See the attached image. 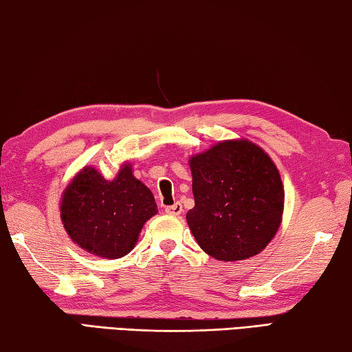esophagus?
Wrapping results in <instances>:
<instances>
[{"label": "esophagus", "instance_id": "obj_1", "mask_svg": "<svg viewBox=\"0 0 352 352\" xmlns=\"http://www.w3.org/2000/svg\"><path fill=\"white\" fill-rule=\"evenodd\" d=\"M164 211L168 214H172V216H178V214H182V211H183V205L180 204V201H177V204H174V205L166 206Z\"/></svg>", "mask_w": 352, "mask_h": 352}]
</instances>
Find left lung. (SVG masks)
Returning a JSON list of instances; mask_svg holds the SVG:
<instances>
[{"label": "left lung", "mask_w": 352, "mask_h": 352, "mask_svg": "<svg viewBox=\"0 0 352 352\" xmlns=\"http://www.w3.org/2000/svg\"><path fill=\"white\" fill-rule=\"evenodd\" d=\"M189 166L195 206L186 219L201 250L226 262L264 250L284 210L281 177L269 155L247 140L223 141Z\"/></svg>", "instance_id": "8db88e82"}]
</instances>
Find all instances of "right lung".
<instances>
[{
  "instance_id": "right-lung-1",
  "label": "right lung",
  "mask_w": 352,
  "mask_h": 352,
  "mask_svg": "<svg viewBox=\"0 0 352 352\" xmlns=\"http://www.w3.org/2000/svg\"><path fill=\"white\" fill-rule=\"evenodd\" d=\"M151 189L124 164L115 180L83 168L65 189L60 214L67 233L77 245L102 258L118 259L138 241L146 220L157 214Z\"/></svg>"
}]
</instances>
